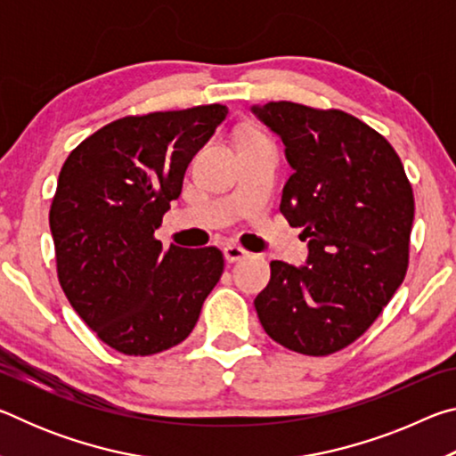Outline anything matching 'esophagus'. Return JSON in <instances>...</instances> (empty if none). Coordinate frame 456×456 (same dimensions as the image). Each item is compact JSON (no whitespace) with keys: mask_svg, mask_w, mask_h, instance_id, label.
I'll return each instance as SVG.
<instances>
[{"mask_svg":"<svg viewBox=\"0 0 456 456\" xmlns=\"http://www.w3.org/2000/svg\"><path fill=\"white\" fill-rule=\"evenodd\" d=\"M223 257H225L227 264H237V261L249 257V251L241 249L239 245H225L223 247Z\"/></svg>","mask_w":456,"mask_h":456,"instance_id":"1","label":"esophagus"}]
</instances>
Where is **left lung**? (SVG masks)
Instances as JSON below:
<instances>
[{
	"label": "left lung",
	"mask_w": 456,
	"mask_h": 456,
	"mask_svg": "<svg viewBox=\"0 0 456 456\" xmlns=\"http://www.w3.org/2000/svg\"><path fill=\"white\" fill-rule=\"evenodd\" d=\"M251 112L285 144L293 175L280 211L307 241L305 265L269 264L259 322L288 350L328 356L364 334L403 283L412 187L390 142L352 114L296 102Z\"/></svg>",
	"instance_id": "obj_1"
}]
</instances>
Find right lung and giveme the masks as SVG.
Instances as JSON below:
<instances>
[{
  "label": "right lung",
  "instance_id": "1",
  "mask_svg": "<svg viewBox=\"0 0 456 456\" xmlns=\"http://www.w3.org/2000/svg\"><path fill=\"white\" fill-rule=\"evenodd\" d=\"M227 112L209 104L125 117L61 167L50 209L60 285L86 326L126 356L181 344L223 273L217 247L165 251L154 231Z\"/></svg>",
  "mask_w": 456,
  "mask_h": 456
}]
</instances>
